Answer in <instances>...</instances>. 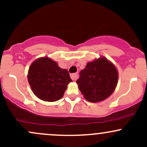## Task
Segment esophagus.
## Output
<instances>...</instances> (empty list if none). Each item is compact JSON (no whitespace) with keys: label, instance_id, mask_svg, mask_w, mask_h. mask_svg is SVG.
<instances>
[{"label":"esophagus","instance_id":"34e87169","mask_svg":"<svg viewBox=\"0 0 147 147\" xmlns=\"http://www.w3.org/2000/svg\"><path fill=\"white\" fill-rule=\"evenodd\" d=\"M71 79H72V80H74V81H75V80H77V77H78V74L77 73H73L71 75Z\"/></svg>","mask_w":147,"mask_h":147}]
</instances>
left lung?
I'll return each mask as SVG.
<instances>
[{"mask_svg":"<svg viewBox=\"0 0 147 147\" xmlns=\"http://www.w3.org/2000/svg\"><path fill=\"white\" fill-rule=\"evenodd\" d=\"M118 81V72L105 58L88 62L80 73L76 82L84 98L91 102L104 100L114 92Z\"/></svg>","mask_w":147,"mask_h":147,"instance_id":"left-lung-1","label":"left lung"}]
</instances>
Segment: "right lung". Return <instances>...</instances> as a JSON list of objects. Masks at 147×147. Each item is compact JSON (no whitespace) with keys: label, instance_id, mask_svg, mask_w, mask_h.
I'll use <instances>...</instances> for the list:
<instances>
[{"label":"right lung","instance_id":"1","mask_svg":"<svg viewBox=\"0 0 147 147\" xmlns=\"http://www.w3.org/2000/svg\"><path fill=\"white\" fill-rule=\"evenodd\" d=\"M28 80L35 96L48 102L61 99L67 85L72 82L68 71L47 57L37 59L31 64Z\"/></svg>","mask_w":147,"mask_h":147}]
</instances>
